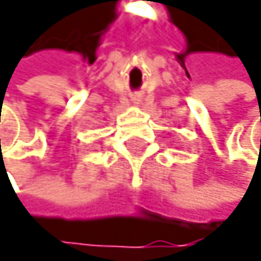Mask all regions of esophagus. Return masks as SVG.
I'll list each match as a JSON object with an SVG mask.
<instances>
[{"mask_svg":"<svg viewBox=\"0 0 261 261\" xmlns=\"http://www.w3.org/2000/svg\"><path fill=\"white\" fill-rule=\"evenodd\" d=\"M133 102L135 105H140V97H133Z\"/></svg>","mask_w":261,"mask_h":261,"instance_id":"34e87169","label":"esophagus"}]
</instances>
